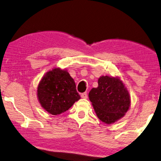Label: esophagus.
<instances>
[{"label": "esophagus", "instance_id": "esophagus-1", "mask_svg": "<svg viewBox=\"0 0 161 161\" xmlns=\"http://www.w3.org/2000/svg\"><path fill=\"white\" fill-rule=\"evenodd\" d=\"M81 97L83 98V99H86V98H87V94H86V92L81 93Z\"/></svg>", "mask_w": 161, "mask_h": 161}]
</instances>
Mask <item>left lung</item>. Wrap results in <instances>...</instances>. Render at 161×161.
Here are the masks:
<instances>
[{"label":"left lung","mask_w":161,"mask_h":161,"mask_svg":"<svg viewBox=\"0 0 161 161\" xmlns=\"http://www.w3.org/2000/svg\"><path fill=\"white\" fill-rule=\"evenodd\" d=\"M97 116L106 124L113 123L125 115L130 108V98L119 78L102 76L98 86L89 93Z\"/></svg>","instance_id":"obj_1"}]
</instances>
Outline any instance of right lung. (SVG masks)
Returning <instances> with one entry per match:
<instances>
[{"mask_svg":"<svg viewBox=\"0 0 161 161\" xmlns=\"http://www.w3.org/2000/svg\"><path fill=\"white\" fill-rule=\"evenodd\" d=\"M37 95L42 108L53 115L64 113L80 99L75 81L67 71L59 68L48 71L43 76Z\"/></svg>","mask_w":161,"mask_h":161,"instance_id":"obj_1","label":"right lung"}]
</instances>
